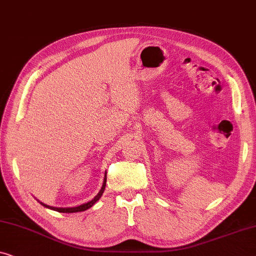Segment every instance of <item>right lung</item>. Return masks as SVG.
Returning a JSON list of instances; mask_svg holds the SVG:
<instances>
[{"label": "right lung", "instance_id": "obj_1", "mask_svg": "<svg viewBox=\"0 0 256 256\" xmlns=\"http://www.w3.org/2000/svg\"><path fill=\"white\" fill-rule=\"evenodd\" d=\"M106 182H107V176L104 174V184H102V188H101V190L99 191V194H98L96 197H94L92 200L88 202H85V204L82 205H79V206H76V208H54V206H48L46 204H43V202H40L42 205L44 206V208H48L50 210H54V211H57V212H62V213H76V212H82V211H86V210H88L90 208H92V206L96 204V202L99 200L101 196H102L104 191V186H106Z\"/></svg>", "mask_w": 256, "mask_h": 256}]
</instances>
